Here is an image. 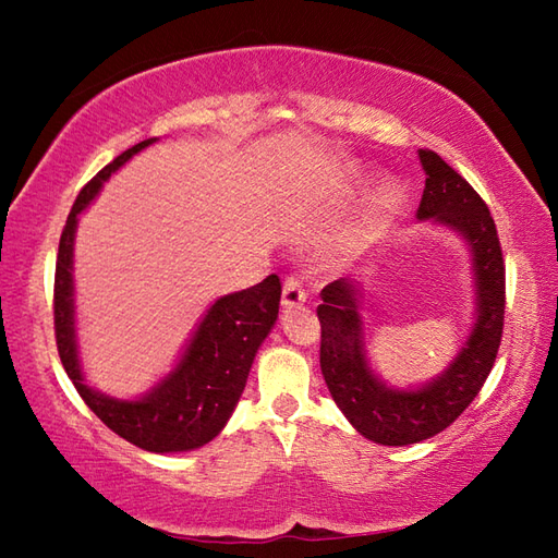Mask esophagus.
I'll return each mask as SVG.
<instances>
[{
    "label": "esophagus",
    "instance_id": "1",
    "mask_svg": "<svg viewBox=\"0 0 558 558\" xmlns=\"http://www.w3.org/2000/svg\"><path fill=\"white\" fill-rule=\"evenodd\" d=\"M304 302H306V292L302 290L300 278L290 276V278L286 280V286H282V300H280L282 310H292V306H300V304H304Z\"/></svg>",
    "mask_w": 558,
    "mask_h": 558
}]
</instances>
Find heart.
<instances>
[{
    "instance_id": "1",
    "label": "heart",
    "mask_w": 558,
    "mask_h": 558,
    "mask_svg": "<svg viewBox=\"0 0 558 558\" xmlns=\"http://www.w3.org/2000/svg\"><path fill=\"white\" fill-rule=\"evenodd\" d=\"M378 201H381L384 206L396 204V201H398V184L386 182L381 189H378Z\"/></svg>"
}]
</instances>
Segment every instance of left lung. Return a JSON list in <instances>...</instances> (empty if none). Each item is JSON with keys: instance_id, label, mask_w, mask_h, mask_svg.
<instances>
[{"instance_id": "1", "label": "left lung", "mask_w": 558, "mask_h": 558, "mask_svg": "<svg viewBox=\"0 0 558 558\" xmlns=\"http://www.w3.org/2000/svg\"><path fill=\"white\" fill-rule=\"evenodd\" d=\"M417 156L426 174L417 220L456 232L470 252L475 322L458 354L432 381L388 386L366 354L362 282H330L316 310L322 322V374L330 396L354 429L381 446L420 444L453 424L487 381L504 330V256L492 213L441 156L434 150H417Z\"/></svg>"}]
</instances>
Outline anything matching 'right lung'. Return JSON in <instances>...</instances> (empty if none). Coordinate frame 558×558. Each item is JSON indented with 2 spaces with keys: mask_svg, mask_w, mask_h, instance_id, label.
Masks as SVG:
<instances>
[{
  "mask_svg": "<svg viewBox=\"0 0 558 558\" xmlns=\"http://www.w3.org/2000/svg\"><path fill=\"white\" fill-rule=\"evenodd\" d=\"M146 138L124 150L81 189L71 208L62 240H59L54 270V333L64 369L86 405L110 426L150 453H184L213 441L228 424L242 398L248 369L256 352L278 322L280 280L268 276L264 282L242 292L225 294L213 302L196 324L192 338L160 381L138 398H114L86 381L78 350L76 328V282L74 240L81 213L100 194L102 184L132 160L136 153L156 144Z\"/></svg>",
  "mask_w": 558,
  "mask_h": 558,
  "instance_id": "right-lung-1",
  "label": "right lung"
}]
</instances>
